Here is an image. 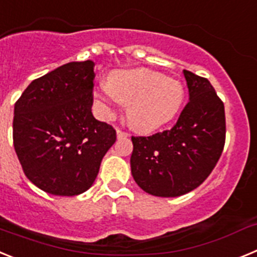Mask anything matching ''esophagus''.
Returning a JSON list of instances; mask_svg holds the SVG:
<instances>
[{"label": "esophagus", "instance_id": "34e87169", "mask_svg": "<svg viewBox=\"0 0 257 257\" xmlns=\"http://www.w3.org/2000/svg\"><path fill=\"white\" fill-rule=\"evenodd\" d=\"M127 136H130V134L126 133V131H122L121 128H117V138H118V139H122V138H127Z\"/></svg>", "mask_w": 257, "mask_h": 257}]
</instances>
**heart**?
<instances>
[{
    "label": "heart",
    "mask_w": 257,
    "mask_h": 257,
    "mask_svg": "<svg viewBox=\"0 0 257 257\" xmlns=\"http://www.w3.org/2000/svg\"><path fill=\"white\" fill-rule=\"evenodd\" d=\"M104 106L110 108L115 101L127 104V118L134 128L144 133L157 130L171 121L184 100L180 82L149 69L115 72L108 85L96 91Z\"/></svg>",
    "instance_id": "heart-1"
}]
</instances>
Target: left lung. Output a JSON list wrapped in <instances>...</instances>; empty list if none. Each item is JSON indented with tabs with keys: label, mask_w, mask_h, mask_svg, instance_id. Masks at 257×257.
<instances>
[{
	"label": "left lung",
	"mask_w": 257,
	"mask_h": 257,
	"mask_svg": "<svg viewBox=\"0 0 257 257\" xmlns=\"http://www.w3.org/2000/svg\"><path fill=\"white\" fill-rule=\"evenodd\" d=\"M189 101L170 130L133 136L131 172L144 192L179 197L199 187L225 144V110L207 78L183 70Z\"/></svg>",
	"instance_id": "1"
}]
</instances>
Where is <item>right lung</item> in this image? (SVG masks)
<instances>
[{"mask_svg":"<svg viewBox=\"0 0 257 257\" xmlns=\"http://www.w3.org/2000/svg\"><path fill=\"white\" fill-rule=\"evenodd\" d=\"M94 67L72 61L32 81L15 103L14 148L27 178L54 196L91 187L115 130L92 115Z\"/></svg>","mask_w":257,"mask_h":257,"instance_id":"1","label":"right lung"}]
</instances>
